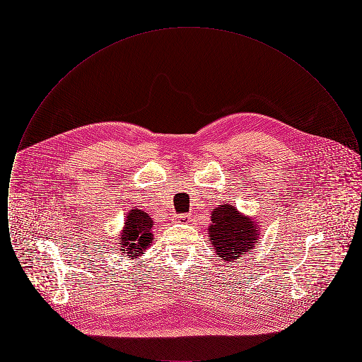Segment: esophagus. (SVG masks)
Returning <instances> with one entry per match:
<instances>
[{"label":"esophagus","mask_w":362,"mask_h":362,"mask_svg":"<svg viewBox=\"0 0 362 362\" xmlns=\"http://www.w3.org/2000/svg\"><path fill=\"white\" fill-rule=\"evenodd\" d=\"M175 220L179 221V223L187 221V220H189V214H176V216H175Z\"/></svg>","instance_id":"obj_1"}]
</instances>
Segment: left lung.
I'll use <instances>...</instances> for the list:
<instances>
[{
  "label": "left lung",
  "instance_id": "1",
  "mask_svg": "<svg viewBox=\"0 0 362 362\" xmlns=\"http://www.w3.org/2000/svg\"><path fill=\"white\" fill-rule=\"evenodd\" d=\"M211 223L209 226V241L213 244L220 260L235 262L257 243V224L230 205L223 204L213 209Z\"/></svg>",
  "mask_w": 362,
  "mask_h": 362
}]
</instances>
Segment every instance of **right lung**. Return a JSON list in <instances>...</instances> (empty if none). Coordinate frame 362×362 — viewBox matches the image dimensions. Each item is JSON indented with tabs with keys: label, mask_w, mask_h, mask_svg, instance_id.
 Wrapping results in <instances>:
<instances>
[{
	"label": "right lung",
	"mask_w": 362,
	"mask_h": 362,
	"mask_svg": "<svg viewBox=\"0 0 362 362\" xmlns=\"http://www.w3.org/2000/svg\"><path fill=\"white\" fill-rule=\"evenodd\" d=\"M153 220L142 210L134 209L127 217L123 228V233L119 239L122 251L130 258H137L151 245L153 239L152 235Z\"/></svg>",
	"instance_id": "add662e5"
}]
</instances>
